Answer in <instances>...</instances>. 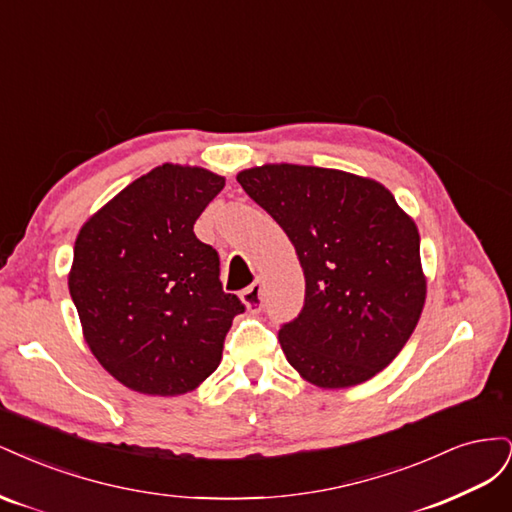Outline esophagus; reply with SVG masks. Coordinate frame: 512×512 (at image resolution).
I'll list each match as a JSON object with an SVG mask.
<instances>
[{
	"label": "esophagus",
	"mask_w": 512,
	"mask_h": 512,
	"mask_svg": "<svg viewBox=\"0 0 512 512\" xmlns=\"http://www.w3.org/2000/svg\"><path fill=\"white\" fill-rule=\"evenodd\" d=\"M241 301L247 307V312H252V314L260 312V309H262V284L254 282L252 286H247L241 292Z\"/></svg>",
	"instance_id": "obj_1"
}]
</instances>
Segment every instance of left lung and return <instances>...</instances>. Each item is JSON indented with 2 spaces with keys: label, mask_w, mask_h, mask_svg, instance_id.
<instances>
[{
  "label": "left lung",
  "mask_w": 512,
  "mask_h": 512,
  "mask_svg": "<svg viewBox=\"0 0 512 512\" xmlns=\"http://www.w3.org/2000/svg\"><path fill=\"white\" fill-rule=\"evenodd\" d=\"M241 188L284 228L305 275L301 314L282 324L288 363L320 389L374 378L425 305L421 237L393 194L344 170L265 164Z\"/></svg>",
  "instance_id": "obj_1"
}]
</instances>
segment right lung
I'll list each match as a JSON object with an SVG mask.
<instances>
[{"label":"right lung","instance_id":"1","mask_svg":"<svg viewBox=\"0 0 512 512\" xmlns=\"http://www.w3.org/2000/svg\"><path fill=\"white\" fill-rule=\"evenodd\" d=\"M198 166L162 164L83 224L68 275L100 365L145 395H183L222 361L245 305L220 282V256L194 224L224 188Z\"/></svg>","mask_w":512,"mask_h":512}]
</instances>
